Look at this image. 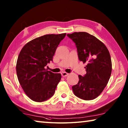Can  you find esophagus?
Masks as SVG:
<instances>
[{
    "label": "esophagus",
    "instance_id": "esophagus-1",
    "mask_svg": "<svg viewBox=\"0 0 128 128\" xmlns=\"http://www.w3.org/2000/svg\"><path fill=\"white\" fill-rule=\"evenodd\" d=\"M61 74H62V77H66V76H67L69 75V73H66V72H62Z\"/></svg>",
    "mask_w": 128,
    "mask_h": 128
}]
</instances>
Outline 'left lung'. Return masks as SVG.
Listing matches in <instances>:
<instances>
[{
    "label": "left lung",
    "instance_id": "1",
    "mask_svg": "<svg viewBox=\"0 0 128 128\" xmlns=\"http://www.w3.org/2000/svg\"><path fill=\"white\" fill-rule=\"evenodd\" d=\"M67 36L75 43L80 61L86 63V73L78 76L79 81L72 86L76 96L86 100L98 97L107 85L112 72L109 51L104 44L86 32H74Z\"/></svg>",
    "mask_w": 128,
    "mask_h": 128
}]
</instances>
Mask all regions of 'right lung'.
I'll use <instances>...</instances> for the list:
<instances>
[{"instance_id":"add662e5","label":"right lung","mask_w":128,"mask_h":128,"mask_svg":"<svg viewBox=\"0 0 128 128\" xmlns=\"http://www.w3.org/2000/svg\"><path fill=\"white\" fill-rule=\"evenodd\" d=\"M66 33L47 34L27 43L16 63L17 78L25 94L32 100L42 102L54 95L62 78L60 73L47 70V64Z\"/></svg>"}]
</instances>
